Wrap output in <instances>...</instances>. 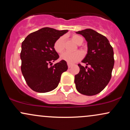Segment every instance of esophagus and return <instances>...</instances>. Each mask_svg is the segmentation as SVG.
Segmentation results:
<instances>
[{"label":"esophagus","instance_id":"esophagus-1","mask_svg":"<svg viewBox=\"0 0 130 130\" xmlns=\"http://www.w3.org/2000/svg\"><path fill=\"white\" fill-rule=\"evenodd\" d=\"M67 65H68V68H71V64H70V63H67Z\"/></svg>","mask_w":130,"mask_h":130}]
</instances>
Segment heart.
Returning a JSON list of instances; mask_svg holds the SVG:
<instances>
[{
    "label": "heart",
    "mask_w": 130,
    "mask_h": 130,
    "mask_svg": "<svg viewBox=\"0 0 130 130\" xmlns=\"http://www.w3.org/2000/svg\"><path fill=\"white\" fill-rule=\"evenodd\" d=\"M71 39L77 45H80L83 42V38L79 35H73ZM64 38L63 37H60L55 41L54 44V49L57 53H62L64 50ZM83 54L81 52L76 51L74 53H70L65 52L60 56V59L67 63H74L80 60L83 58Z\"/></svg>",
    "instance_id": "obj_1"
}]
</instances>
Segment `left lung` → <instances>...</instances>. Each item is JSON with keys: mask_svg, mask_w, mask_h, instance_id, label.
I'll use <instances>...</instances> for the list:
<instances>
[{"mask_svg": "<svg viewBox=\"0 0 130 130\" xmlns=\"http://www.w3.org/2000/svg\"><path fill=\"white\" fill-rule=\"evenodd\" d=\"M82 35L87 42V54L78 64L79 73L74 76L76 88L87 96L99 93L108 85L114 68V51L106 37L90 29L76 32Z\"/></svg>", "mask_w": 130, "mask_h": 130, "instance_id": "left-lung-1", "label": "left lung"}]
</instances>
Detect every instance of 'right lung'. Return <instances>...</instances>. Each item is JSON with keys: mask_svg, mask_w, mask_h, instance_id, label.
Here are the masks:
<instances>
[{"mask_svg": "<svg viewBox=\"0 0 130 130\" xmlns=\"http://www.w3.org/2000/svg\"><path fill=\"white\" fill-rule=\"evenodd\" d=\"M68 31L44 27L30 34L22 43L21 71L34 91L46 93L53 90L59 85L62 73L68 69L67 62L63 60L52 65L59 57L54 44Z\"/></svg>", "mask_w": 130, "mask_h": 130, "instance_id": "add662e5", "label": "right lung"}]
</instances>
